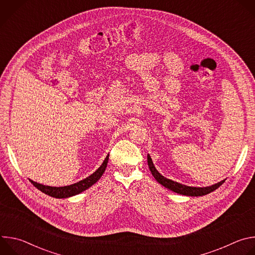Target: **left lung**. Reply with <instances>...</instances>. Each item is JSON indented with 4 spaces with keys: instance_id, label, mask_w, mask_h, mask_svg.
Segmentation results:
<instances>
[{
    "instance_id": "1",
    "label": "left lung",
    "mask_w": 255,
    "mask_h": 255,
    "mask_svg": "<svg viewBox=\"0 0 255 255\" xmlns=\"http://www.w3.org/2000/svg\"><path fill=\"white\" fill-rule=\"evenodd\" d=\"M147 162H148V166L149 169L152 173V175L154 176V178L158 181L160 185H162L163 187H165L166 189L177 193L179 195H185V196H191V197H199V196H205L207 194H210L211 192L217 190L219 188L221 185H223V183L225 181L222 180L220 183L215 184L211 187H206V188H196V187H189V186H185V185H181L179 183H176V181H173L171 179H168L166 177H164L163 175H161L157 169L155 168L152 159L150 157V155H147Z\"/></svg>"
}]
</instances>
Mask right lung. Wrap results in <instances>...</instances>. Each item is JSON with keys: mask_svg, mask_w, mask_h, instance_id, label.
Returning a JSON list of instances; mask_svg holds the SVG:
<instances>
[{"mask_svg": "<svg viewBox=\"0 0 255 255\" xmlns=\"http://www.w3.org/2000/svg\"><path fill=\"white\" fill-rule=\"evenodd\" d=\"M108 160H109V154L106 156L102 165L93 174H91L90 176L86 177L83 180H80L79 183L72 184V185H69V186L49 187V186H44V185L36 183V181H33L31 179H29V180L31 181V184H33V186L35 188H37L39 191H41L42 193H44V194H46L50 197L58 198V199L72 197V196H76V195L86 191L87 189H89L90 187H92L94 184L97 183V181L103 175V173L105 172V169H106L107 164H108Z\"/></svg>", "mask_w": 255, "mask_h": 255, "instance_id": "obj_1", "label": "right lung"}]
</instances>
